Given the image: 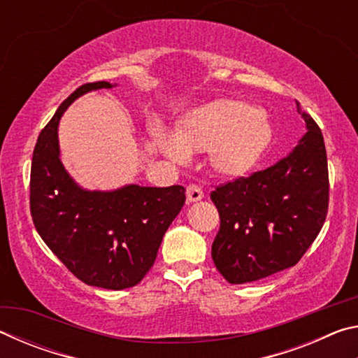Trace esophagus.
<instances>
[{"instance_id":"34e87169","label":"esophagus","mask_w":358,"mask_h":358,"mask_svg":"<svg viewBox=\"0 0 358 358\" xmlns=\"http://www.w3.org/2000/svg\"><path fill=\"white\" fill-rule=\"evenodd\" d=\"M186 196H187V202H199L203 199V192L199 186L189 185L186 187Z\"/></svg>"}]
</instances>
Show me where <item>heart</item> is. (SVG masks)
I'll list each match as a JSON object with an SVG mask.
<instances>
[{"label": "heart", "instance_id": "b5f03b06", "mask_svg": "<svg viewBox=\"0 0 358 358\" xmlns=\"http://www.w3.org/2000/svg\"><path fill=\"white\" fill-rule=\"evenodd\" d=\"M266 136L268 126L256 108L243 101L217 99L194 108L177 136L157 129L156 143L175 162H185L187 153L211 150L216 171L241 175L257 161Z\"/></svg>", "mask_w": 358, "mask_h": 358}]
</instances>
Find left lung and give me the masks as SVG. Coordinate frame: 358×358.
I'll return each instance as SVG.
<instances>
[{
    "instance_id": "1",
    "label": "left lung",
    "mask_w": 358,
    "mask_h": 358,
    "mask_svg": "<svg viewBox=\"0 0 358 358\" xmlns=\"http://www.w3.org/2000/svg\"><path fill=\"white\" fill-rule=\"evenodd\" d=\"M296 107L306 134L292 151L210 196L221 220L211 257L230 284L252 282L294 266L324 226L329 210L324 137L299 102Z\"/></svg>"
}]
</instances>
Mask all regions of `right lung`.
Segmentation results:
<instances>
[{"instance_id": "right-lung-1", "label": "right lung", "mask_w": 358, "mask_h": 358, "mask_svg": "<svg viewBox=\"0 0 358 358\" xmlns=\"http://www.w3.org/2000/svg\"><path fill=\"white\" fill-rule=\"evenodd\" d=\"M113 87L117 83L82 85L41 131L31 162L29 207L41 238L78 280L121 290L141 282L153 266L186 196L178 185L85 189L66 171L58 141L63 113L80 96Z\"/></svg>"}]
</instances>
